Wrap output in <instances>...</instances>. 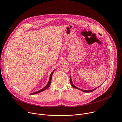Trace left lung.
Returning <instances> with one entry per match:
<instances>
[{"instance_id":"1","label":"left lung","mask_w":122,"mask_h":122,"mask_svg":"<svg viewBox=\"0 0 122 122\" xmlns=\"http://www.w3.org/2000/svg\"><path fill=\"white\" fill-rule=\"evenodd\" d=\"M70 83H71V86L73 87V88H76V89H78V90H80V91H82V92H93V91H94L96 89H97V88H98L99 87H98L97 88H96V89H93V90H82V89H80V88H77V87H76V86H75L73 84V82H72V79H71V76H70Z\"/></svg>"}]
</instances>
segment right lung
Returning <instances> with one entry per match:
<instances>
[{
    "label": "right lung",
    "mask_w": 122,
    "mask_h": 122,
    "mask_svg": "<svg viewBox=\"0 0 122 122\" xmlns=\"http://www.w3.org/2000/svg\"><path fill=\"white\" fill-rule=\"evenodd\" d=\"M55 70H54L51 73V74H50V77H49V81H48V83H47V85L44 87V88H43V89H41L40 90H39V91H37V92H33V93H30V94H37V93H40V92H43V91H45V90H46V89H47L49 86H50V84H51V80H52V75H53V73H54V72L55 71Z\"/></svg>",
    "instance_id": "add662e5"
}]
</instances>
